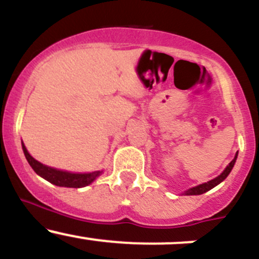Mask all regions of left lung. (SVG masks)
Returning a JSON list of instances; mask_svg holds the SVG:
<instances>
[{
  "mask_svg": "<svg viewBox=\"0 0 259 259\" xmlns=\"http://www.w3.org/2000/svg\"><path fill=\"white\" fill-rule=\"evenodd\" d=\"M237 155H238V153L236 154V156H234L233 160H232L231 163H229V165L227 166L226 169H224V171L221 174V176H218L215 179L210 180V182L204 183V184H200V185H198V187L190 188L189 190H187V192H185V194H187V195H199V194H203V193L208 192V190H210L211 188H214V187H215V185H218L221 182H223V180L226 179L227 177H228V174L231 173L232 168H233L234 163H236Z\"/></svg>",
  "mask_w": 259,
  "mask_h": 259,
  "instance_id": "obj_1",
  "label": "left lung"
}]
</instances>
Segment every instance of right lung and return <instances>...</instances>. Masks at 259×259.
<instances>
[{
  "instance_id": "add662e5",
  "label": "right lung",
  "mask_w": 259,
  "mask_h": 259,
  "mask_svg": "<svg viewBox=\"0 0 259 259\" xmlns=\"http://www.w3.org/2000/svg\"><path fill=\"white\" fill-rule=\"evenodd\" d=\"M22 149L28 164H30L31 168L35 170V173L38 174L40 177H42V178L48 180V182L52 183V184L57 185V187H67V188L86 187V185L93 183L94 180L101 174L100 170L94 171V173H88V174H75V173H69V171L57 170V169L50 168L48 165L41 164L40 161L35 160V159L28 154L27 149L25 148L23 143H22Z\"/></svg>"
}]
</instances>
